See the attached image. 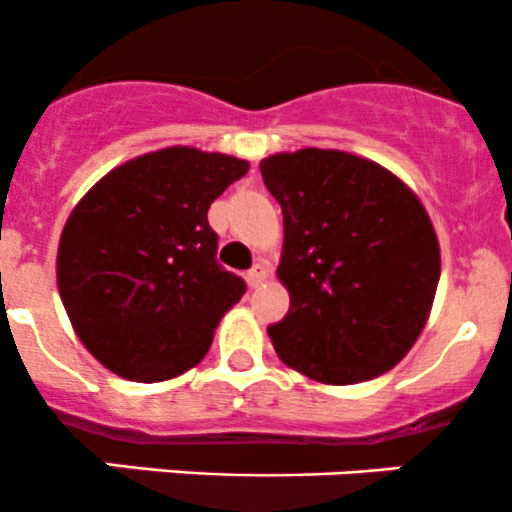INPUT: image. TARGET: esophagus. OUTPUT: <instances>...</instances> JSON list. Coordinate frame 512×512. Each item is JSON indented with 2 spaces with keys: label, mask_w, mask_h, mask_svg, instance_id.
<instances>
[{
  "label": "esophagus",
  "mask_w": 512,
  "mask_h": 512,
  "mask_svg": "<svg viewBox=\"0 0 512 512\" xmlns=\"http://www.w3.org/2000/svg\"><path fill=\"white\" fill-rule=\"evenodd\" d=\"M246 278H249L251 288H258L268 278V266H266V263H256V266L251 268L249 276H246Z\"/></svg>",
  "instance_id": "34e87169"
}]
</instances>
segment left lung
I'll list each match as a JSON object with an SVG mask.
<instances>
[{
	"instance_id": "left-lung-1",
	"label": "left lung",
	"mask_w": 512,
	"mask_h": 512,
	"mask_svg": "<svg viewBox=\"0 0 512 512\" xmlns=\"http://www.w3.org/2000/svg\"><path fill=\"white\" fill-rule=\"evenodd\" d=\"M283 211L278 281L291 296L268 328L278 358L328 386L403 361L433 308L440 246L426 206L393 171L338 149L261 161Z\"/></svg>"
}]
</instances>
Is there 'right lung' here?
Masks as SVG:
<instances>
[{
	"mask_svg": "<svg viewBox=\"0 0 512 512\" xmlns=\"http://www.w3.org/2000/svg\"><path fill=\"white\" fill-rule=\"evenodd\" d=\"M249 161L166 146L111 169L64 224L57 286L86 351L126 381L194 368L246 283L216 263L209 206Z\"/></svg>",
	"mask_w": 512,
	"mask_h": 512,
	"instance_id": "add662e5",
	"label": "right lung"
}]
</instances>
